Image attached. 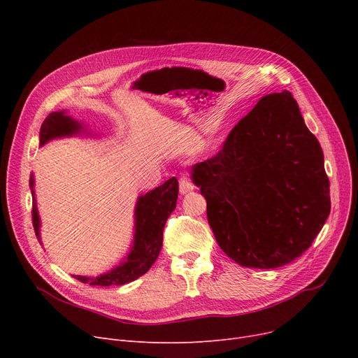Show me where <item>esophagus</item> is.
I'll return each mask as SVG.
<instances>
[{"label":"esophagus","instance_id":"obj_1","mask_svg":"<svg viewBox=\"0 0 358 358\" xmlns=\"http://www.w3.org/2000/svg\"><path fill=\"white\" fill-rule=\"evenodd\" d=\"M194 190V184L190 180L189 174H182V177L180 178V193L181 194H187Z\"/></svg>","mask_w":358,"mask_h":358}]
</instances>
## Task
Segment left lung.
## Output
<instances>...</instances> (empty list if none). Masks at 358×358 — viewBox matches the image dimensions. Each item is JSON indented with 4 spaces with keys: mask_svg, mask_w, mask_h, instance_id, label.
<instances>
[{
    "mask_svg": "<svg viewBox=\"0 0 358 358\" xmlns=\"http://www.w3.org/2000/svg\"><path fill=\"white\" fill-rule=\"evenodd\" d=\"M222 251L248 268L302 255L331 212L324 152L289 91L262 97L219 152L193 165Z\"/></svg>",
    "mask_w": 358,
    "mask_h": 358,
    "instance_id": "left-lung-1",
    "label": "left lung"
}]
</instances>
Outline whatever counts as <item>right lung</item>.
<instances>
[{"mask_svg":"<svg viewBox=\"0 0 358 358\" xmlns=\"http://www.w3.org/2000/svg\"><path fill=\"white\" fill-rule=\"evenodd\" d=\"M83 124L69 117L66 113L53 111L45 119L41 127V146L46 142L80 134ZM33 194L31 219L37 239L41 241V219L37 213V204L33 190V176L30 178ZM178 197V181L176 177L166 180L162 185L150 190L145 196H139L135 209V238L126 259L116 268L99 277L73 275L83 283L91 286H120L143 275L157 261L162 248V232L169 217L176 209Z\"/></svg>","mask_w":358,"mask_h":358,"instance_id":"add662e5","label":"right lung"}]
</instances>
